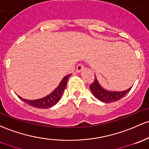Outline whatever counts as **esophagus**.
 Returning <instances> with one entry per match:
<instances>
[{
    "label": "esophagus",
    "mask_w": 149,
    "mask_h": 149,
    "mask_svg": "<svg viewBox=\"0 0 149 149\" xmlns=\"http://www.w3.org/2000/svg\"><path fill=\"white\" fill-rule=\"evenodd\" d=\"M83 69H84V66H83L82 64H78V66H76V72H77V73H80V72L82 71Z\"/></svg>",
    "instance_id": "obj_1"
}]
</instances>
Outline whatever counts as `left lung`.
<instances>
[{
    "instance_id": "left-lung-1",
    "label": "left lung",
    "mask_w": 149,
    "mask_h": 149,
    "mask_svg": "<svg viewBox=\"0 0 149 149\" xmlns=\"http://www.w3.org/2000/svg\"><path fill=\"white\" fill-rule=\"evenodd\" d=\"M95 77L94 82L90 86V88L94 97L104 103H109L119 100L130 92L131 88H132V86L124 91H109L102 88L97 81L96 76H95Z\"/></svg>"
}]
</instances>
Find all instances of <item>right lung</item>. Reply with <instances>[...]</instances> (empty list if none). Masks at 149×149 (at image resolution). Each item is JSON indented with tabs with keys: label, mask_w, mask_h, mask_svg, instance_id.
I'll use <instances>...</instances> for the list:
<instances>
[{
	"label": "right lung",
	"mask_w": 149,
	"mask_h": 149,
	"mask_svg": "<svg viewBox=\"0 0 149 149\" xmlns=\"http://www.w3.org/2000/svg\"><path fill=\"white\" fill-rule=\"evenodd\" d=\"M70 76H71V74H68L65 77H63L56 89L54 90V91H52V93H51L49 95L44 97H42V98L36 100H27L22 98L19 95L17 96L23 102L32 106V107L41 109L50 108V107L54 106L56 103H58V101L61 100L62 94H63V91H64L65 88L66 87L67 82H68V80Z\"/></svg>",
	"instance_id": "1"
}]
</instances>
